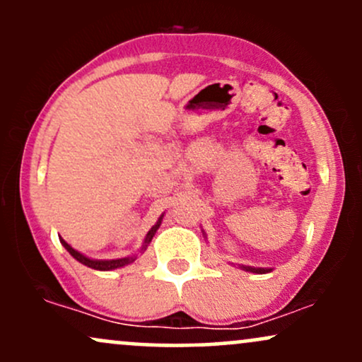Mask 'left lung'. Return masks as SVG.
<instances>
[{
    "mask_svg": "<svg viewBox=\"0 0 362 362\" xmlns=\"http://www.w3.org/2000/svg\"><path fill=\"white\" fill-rule=\"evenodd\" d=\"M243 269L245 271H248V272H255V274H265V272H271V269H262V267H245L243 265Z\"/></svg>",
    "mask_w": 362,
    "mask_h": 362,
    "instance_id": "left-lung-1",
    "label": "left lung"
}]
</instances>
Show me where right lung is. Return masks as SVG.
Instances as JSON below:
<instances>
[{
  "mask_svg": "<svg viewBox=\"0 0 362 362\" xmlns=\"http://www.w3.org/2000/svg\"><path fill=\"white\" fill-rule=\"evenodd\" d=\"M161 219H163V216H160V219H158L155 226H153L151 230L148 231L146 238H144L143 248H141V250H146L148 243L151 242L153 236H155V233H156V230H158V228H160ZM61 243L64 245L66 250H68L69 253H71V255L74 257V259H76L78 262H81V264H83V265H86V267L95 269V271H112V269L124 267V265L131 264V262H134V259H136V257H126V259H115V260H93V259H88V257H85V255H83V253H80L78 250H74V248L71 247V245L66 243L64 240H61Z\"/></svg>",
  "mask_w": 362,
  "mask_h": 362,
  "instance_id": "right-lung-1",
  "label": "right lung"
}]
</instances>
